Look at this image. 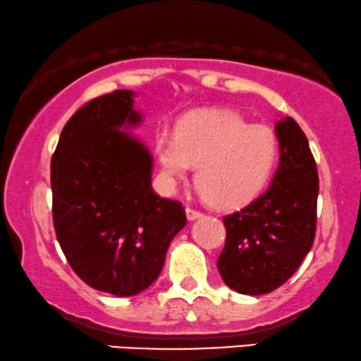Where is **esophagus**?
<instances>
[{
	"mask_svg": "<svg viewBox=\"0 0 361 361\" xmlns=\"http://www.w3.org/2000/svg\"><path fill=\"white\" fill-rule=\"evenodd\" d=\"M185 212H186V219L188 220H197V219H200V216H203L202 212L195 210V208H190V207H186Z\"/></svg>",
	"mask_w": 361,
	"mask_h": 361,
	"instance_id": "1",
	"label": "esophagus"
}]
</instances>
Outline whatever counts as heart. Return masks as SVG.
<instances>
[{
  "label": "heart",
  "mask_w": 361,
  "mask_h": 361,
  "mask_svg": "<svg viewBox=\"0 0 361 361\" xmlns=\"http://www.w3.org/2000/svg\"><path fill=\"white\" fill-rule=\"evenodd\" d=\"M156 156L171 183L197 168L200 197L220 210H237L264 192L274 173L279 141L269 126L233 111L186 116L175 136L156 139Z\"/></svg>",
  "instance_id": "b5f03b06"
}]
</instances>
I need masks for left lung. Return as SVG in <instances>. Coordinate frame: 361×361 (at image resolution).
<instances>
[{"label":"left lung","instance_id":"obj_1","mask_svg":"<svg viewBox=\"0 0 361 361\" xmlns=\"http://www.w3.org/2000/svg\"><path fill=\"white\" fill-rule=\"evenodd\" d=\"M276 134L281 158L269 190L224 216L227 238L216 267L230 289L249 296L284 284L316 235L319 178L310 142L293 117L279 121Z\"/></svg>","mask_w":361,"mask_h":361}]
</instances>
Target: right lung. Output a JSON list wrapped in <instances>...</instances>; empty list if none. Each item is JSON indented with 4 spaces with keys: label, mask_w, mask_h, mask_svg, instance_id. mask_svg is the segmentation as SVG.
<instances>
[{
    "label": "right lung",
    "mask_w": 361,
    "mask_h": 361,
    "mask_svg": "<svg viewBox=\"0 0 361 361\" xmlns=\"http://www.w3.org/2000/svg\"><path fill=\"white\" fill-rule=\"evenodd\" d=\"M134 92L114 90L73 114L51 156L56 240L77 276L114 296H136L158 279L186 225L185 207L151 186L153 158L123 129L141 123Z\"/></svg>",
    "instance_id": "right-lung-1"
}]
</instances>
